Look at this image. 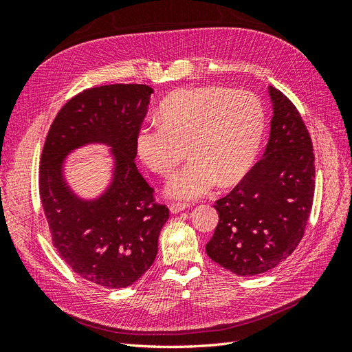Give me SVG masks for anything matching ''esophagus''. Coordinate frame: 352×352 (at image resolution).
<instances>
[{
    "label": "esophagus",
    "mask_w": 352,
    "mask_h": 352,
    "mask_svg": "<svg viewBox=\"0 0 352 352\" xmlns=\"http://www.w3.org/2000/svg\"><path fill=\"white\" fill-rule=\"evenodd\" d=\"M188 207L189 204H186V202H173V204H170V212L177 214L180 211H185Z\"/></svg>",
    "instance_id": "1"
}]
</instances>
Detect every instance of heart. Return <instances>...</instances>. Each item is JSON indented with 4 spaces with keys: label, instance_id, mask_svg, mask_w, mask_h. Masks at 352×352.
Returning a JSON list of instances; mask_svg holds the SVG:
<instances>
[{
    "label": "heart",
    "instance_id": "heart-1",
    "mask_svg": "<svg viewBox=\"0 0 352 352\" xmlns=\"http://www.w3.org/2000/svg\"><path fill=\"white\" fill-rule=\"evenodd\" d=\"M162 122L142 124L136 151L154 173L167 176L188 153L189 163L175 173L166 194L198 199L220 180L235 185L251 170L264 133V110L248 91L220 87L180 89L160 105Z\"/></svg>",
    "mask_w": 352,
    "mask_h": 352
}]
</instances>
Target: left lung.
Instances as JSON below:
<instances>
[{"label":"left lung","instance_id":"8db88e82","mask_svg":"<svg viewBox=\"0 0 352 352\" xmlns=\"http://www.w3.org/2000/svg\"><path fill=\"white\" fill-rule=\"evenodd\" d=\"M270 138L258 163L216 201L219 225L207 255L238 276H255L286 260L304 236L314 197L310 133L289 98L269 87Z\"/></svg>","mask_w":352,"mask_h":352}]
</instances>
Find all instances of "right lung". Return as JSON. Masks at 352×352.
Listing matches in <instances>:
<instances>
[{
    "label": "right lung",
    "instance_id": "add662e5",
    "mask_svg": "<svg viewBox=\"0 0 352 352\" xmlns=\"http://www.w3.org/2000/svg\"><path fill=\"white\" fill-rule=\"evenodd\" d=\"M153 88L117 83L91 88L63 105L41 157L39 192L52 242L80 278L104 287H127L151 267L168 208L138 172L136 133ZM111 146L112 179L101 196L82 199L64 176L68 154L82 146Z\"/></svg>",
    "mask_w": 352,
    "mask_h": 352
}]
</instances>
